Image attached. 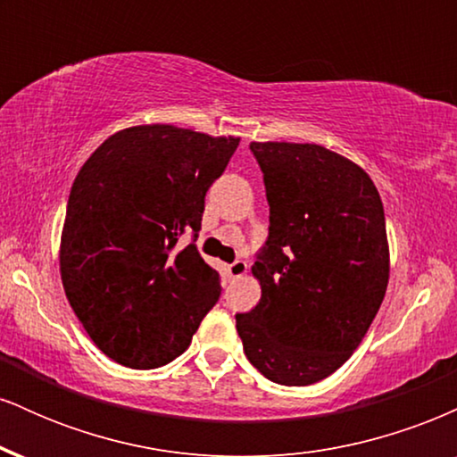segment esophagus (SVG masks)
Instances as JSON below:
<instances>
[{"label": "esophagus", "mask_w": 457, "mask_h": 457, "mask_svg": "<svg viewBox=\"0 0 457 457\" xmlns=\"http://www.w3.org/2000/svg\"><path fill=\"white\" fill-rule=\"evenodd\" d=\"M246 269H249V266H246L245 260H236V262H232V264L228 266V272H229V277L238 279V277L245 275Z\"/></svg>", "instance_id": "esophagus-1"}]
</instances>
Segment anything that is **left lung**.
Listing matches in <instances>:
<instances>
[{
  "mask_svg": "<svg viewBox=\"0 0 457 457\" xmlns=\"http://www.w3.org/2000/svg\"><path fill=\"white\" fill-rule=\"evenodd\" d=\"M270 206L251 266L260 303L236 313L251 365L286 386L339 370L359 348L389 283L385 208L371 178L316 144L251 141Z\"/></svg>",
  "mask_w": 457,
  "mask_h": 457,
  "instance_id": "obj_1",
  "label": "left lung"
}]
</instances>
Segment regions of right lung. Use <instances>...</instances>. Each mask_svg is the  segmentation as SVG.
Segmentation results:
<instances>
[{"label": "right lung", "instance_id": "obj_1", "mask_svg": "<svg viewBox=\"0 0 457 457\" xmlns=\"http://www.w3.org/2000/svg\"><path fill=\"white\" fill-rule=\"evenodd\" d=\"M171 124L104 139L68 197L60 272L68 303L109 359L154 370L180 356L221 296L199 255L204 199L238 148ZM194 232L185 250L177 240Z\"/></svg>", "mask_w": 457, "mask_h": 457}]
</instances>
